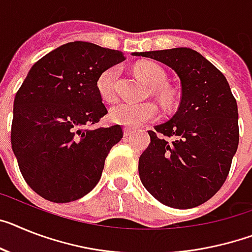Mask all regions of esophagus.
<instances>
[{"label":"esophagus","mask_w":252,"mask_h":252,"mask_svg":"<svg viewBox=\"0 0 252 252\" xmlns=\"http://www.w3.org/2000/svg\"><path fill=\"white\" fill-rule=\"evenodd\" d=\"M132 133H133V130L130 129V128H124V136H126V137L130 136Z\"/></svg>","instance_id":"esophagus-1"}]
</instances>
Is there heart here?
Here are the masks:
<instances>
[{"label": "heart", "mask_w": 252, "mask_h": 252, "mask_svg": "<svg viewBox=\"0 0 252 252\" xmlns=\"http://www.w3.org/2000/svg\"><path fill=\"white\" fill-rule=\"evenodd\" d=\"M136 73L138 77L149 84L156 88L158 96L165 103H172V92L166 90L165 83L168 80L165 70L156 63L152 61H143L136 66ZM119 66H111L100 74L97 78L96 86L100 96L105 101H114L116 98V84L119 78ZM158 109L155 103L143 102H119L110 109V122L118 126H126V128H141L147 123L156 122L158 119Z\"/></svg>", "instance_id": "1"}]
</instances>
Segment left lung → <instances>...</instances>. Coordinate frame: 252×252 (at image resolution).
Returning a JSON list of instances; mask_svg holds the SVG:
<instances>
[{"label": "left lung", "instance_id": "obj_1", "mask_svg": "<svg viewBox=\"0 0 252 252\" xmlns=\"http://www.w3.org/2000/svg\"><path fill=\"white\" fill-rule=\"evenodd\" d=\"M134 55L172 67L182 87L175 115L149 130L151 142L139 156V178L161 204L196 208L220 189L229 173L240 139L236 98L225 77L197 51L179 47Z\"/></svg>", "mask_w": 252, "mask_h": 252}]
</instances>
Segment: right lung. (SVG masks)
<instances>
[{
	"label": "right lung",
	"instance_id": "1",
	"mask_svg": "<svg viewBox=\"0 0 252 252\" xmlns=\"http://www.w3.org/2000/svg\"><path fill=\"white\" fill-rule=\"evenodd\" d=\"M126 60L88 42L63 44L29 70L14 100L11 146L29 187L52 202L83 197L98 183L120 126H90L107 114L97 78Z\"/></svg>",
	"mask_w": 252,
	"mask_h": 252
}]
</instances>
